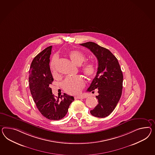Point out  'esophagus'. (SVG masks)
I'll use <instances>...</instances> for the list:
<instances>
[{
    "instance_id": "34e87169",
    "label": "esophagus",
    "mask_w": 155,
    "mask_h": 155,
    "mask_svg": "<svg viewBox=\"0 0 155 155\" xmlns=\"http://www.w3.org/2000/svg\"><path fill=\"white\" fill-rule=\"evenodd\" d=\"M85 97L84 96H76L75 97V99H84Z\"/></svg>"
}]
</instances>
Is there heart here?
<instances>
[{
    "mask_svg": "<svg viewBox=\"0 0 155 155\" xmlns=\"http://www.w3.org/2000/svg\"><path fill=\"white\" fill-rule=\"evenodd\" d=\"M68 56L74 64L80 65L85 60V56L81 52L78 51H70L68 53ZM57 61V57L54 56L51 63V68L52 74L56 76L57 74L56 70V64ZM84 73L89 77L93 76L96 72V66L91 62H88L84 64L83 67ZM85 81L81 76H76L73 77H68L63 83L64 91L70 94L76 95L80 93L81 89L85 86Z\"/></svg>",
    "mask_w": 155,
    "mask_h": 155,
    "instance_id": "heart-1",
    "label": "heart"
}]
</instances>
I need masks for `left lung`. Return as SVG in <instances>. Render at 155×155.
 <instances>
[{"label": "left lung", "mask_w": 155, "mask_h": 155, "mask_svg": "<svg viewBox=\"0 0 155 155\" xmlns=\"http://www.w3.org/2000/svg\"><path fill=\"white\" fill-rule=\"evenodd\" d=\"M81 45L88 48L97 57L98 67L97 75L87 91L98 89L95 96L98 104L91 111L93 116L103 118L110 115L122 94L123 75L117 59L108 49L89 41Z\"/></svg>", "instance_id": "1"}]
</instances>
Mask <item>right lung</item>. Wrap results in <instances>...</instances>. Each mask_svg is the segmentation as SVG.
I'll return each instance as SVG.
<instances>
[{
	"instance_id": "1",
	"label": "right lung",
	"mask_w": 155,
	"mask_h": 155,
	"mask_svg": "<svg viewBox=\"0 0 155 155\" xmlns=\"http://www.w3.org/2000/svg\"><path fill=\"white\" fill-rule=\"evenodd\" d=\"M52 46L44 49L32 61L29 70V87L32 98L41 115L47 119L58 120L65 116L74 98L64 94L60 97L52 94L49 87L53 81L49 67Z\"/></svg>"
}]
</instances>
